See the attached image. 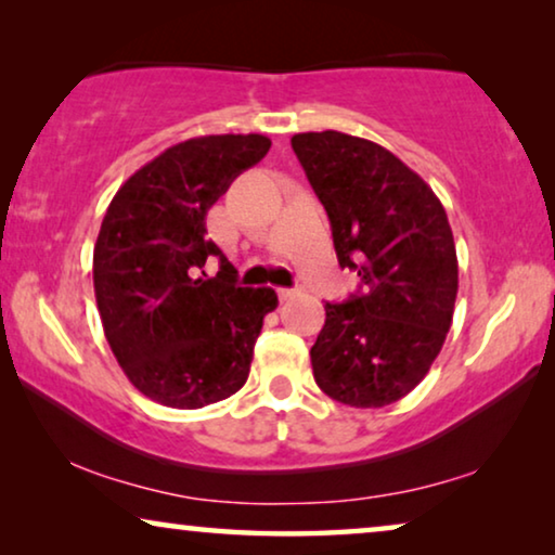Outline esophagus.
Returning <instances> with one entry per match:
<instances>
[{
	"label": "esophagus",
	"instance_id": "obj_1",
	"mask_svg": "<svg viewBox=\"0 0 555 555\" xmlns=\"http://www.w3.org/2000/svg\"><path fill=\"white\" fill-rule=\"evenodd\" d=\"M278 298L280 300H291V298H295V291H293V287H280V291H278Z\"/></svg>",
	"mask_w": 555,
	"mask_h": 555
}]
</instances>
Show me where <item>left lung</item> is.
<instances>
[{
	"mask_svg": "<svg viewBox=\"0 0 555 555\" xmlns=\"http://www.w3.org/2000/svg\"><path fill=\"white\" fill-rule=\"evenodd\" d=\"M291 143L328 211L338 264L361 278L346 302H325L310 348L315 384L356 409L393 404L427 376L452 325L457 249L447 211L374 141L321 131Z\"/></svg>",
	"mask_w": 555,
	"mask_h": 555,
	"instance_id": "obj_1",
	"label": "left lung"
}]
</instances>
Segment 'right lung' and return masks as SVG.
<instances>
[{
    "mask_svg": "<svg viewBox=\"0 0 555 555\" xmlns=\"http://www.w3.org/2000/svg\"><path fill=\"white\" fill-rule=\"evenodd\" d=\"M270 151L260 133L199 135L166 149L118 189L93 249L111 351L143 397L202 409L245 386L272 287H240L207 240V211ZM220 260L209 279L203 264Z\"/></svg>",
    "mask_w": 555,
    "mask_h": 555,
    "instance_id": "add662e5",
    "label": "right lung"
}]
</instances>
